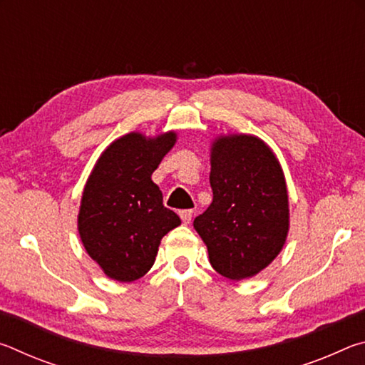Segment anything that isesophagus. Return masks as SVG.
I'll list each match as a JSON object with an SVG mask.
<instances>
[{
    "mask_svg": "<svg viewBox=\"0 0 365 365\" xmlns=\"http://www.w3.org/2000/svg\"><path fill=\"white\" fill-rule=\"evenodd\" d=\"M178 215H180L183 224H190L191 217H193V209H183V211L178 212Z\"/></svg>",
    "mask_w": 365,
    "mask_h": 365,
    "instance_id": "1",
    "label": "esophagus"
}]
</instances>
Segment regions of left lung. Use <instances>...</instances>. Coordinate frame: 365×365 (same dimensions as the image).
Listing matches in <instances>:
<instances>
[{"mask_svg":"<svg viewBox=\"0 0 365 365\" xmlns=\"http://www.w3.org/2000/svg\"><path fill=\"white\" fill-rule=\"evenodd\" d=\"M212 202L193 222L209 262L230 280L250 279L287 242L285 175L274 151L255 135H220L211 146Z\"/></svg>","mask_w":365,"mask_h":365,"instance_id":"8db88e82","label":"left lung"}]
</instances>
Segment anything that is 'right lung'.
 <instances>
[{
  "label": "right lung",
  "mask_w": 365,
  "mask_h": 365,
  "mask_svg": "<svg viewBox=\"0 0 365 365\" xmlns=\"http://www.w3.org/2000/svg\"><path fill=\"white\" fill-rule=\"evenodd\" d=\"M177 141L175 132L148 138L132 132L113 141L83 188L78 233L109 279L133 282L153 267L160 240L182 224L163 205L153 172Z\"/></svg>",
  "instance_id": "right-lung-1"
}]
</instances>
